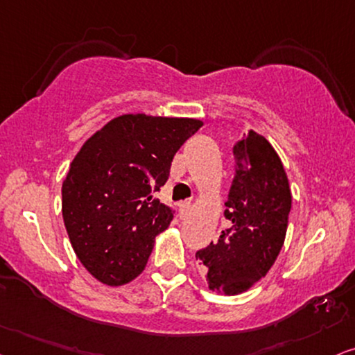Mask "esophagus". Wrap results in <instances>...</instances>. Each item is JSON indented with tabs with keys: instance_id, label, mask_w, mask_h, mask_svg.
<instances>
[{
	"instance_id": "esophagus-1",
	"label": "esophagus",
	"mask_w": 355,
	"mask_h": 355,
	"mask_svg": "<svg viewBox=\"0 0 355 355\" xmlns=\"http://www.w3.org/2000/svg\"><path fill=\"white\" fill-rule=\"evenodd\" d=\"M190 211H191L190 201H182V203L178 205V214H180V219H187L190 216Z\"/></svg>"
}]
</instances>
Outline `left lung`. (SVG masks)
I'll use <instances>...</instances> for the list:
<instances>
[{"instance_id": "left-lung-1", "label": "left lung", "mask_w": 355, "mask_h": 355, "mask_svg": "<svg viewBox=\"0 0 355 355\" xmlns=\"http://www.w3.org/2000/svg\"><path fill=\"white\" fill-rule=\"evenodd\" d=\"M232 154L236 173L224 203L231 224L196 252L209 288L221 295L248 291L267 275L285 242L291 209L284 164L266 137L250 129Z\"/></svg>"}]
</instances>
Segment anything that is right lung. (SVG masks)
Instances as JSON below:
<instances>
[{"label":"right lung","instance_id":"right-lung-1","mask_svg":"<svg viewBox=\"0 0 355 355\" xmlns=\"http://www.w3.org/2000/svg\"><path fill=\"white\" fill-rule=\"evenodd\" d=\"M201 125L191 118L123 114L71 160L62 216L78 260L101 284H129L146 268L155 237L173 219L154 193L167 182L173 155Z\"/></svg>","mask_w":355,"mask_h":355}]
</instances>
